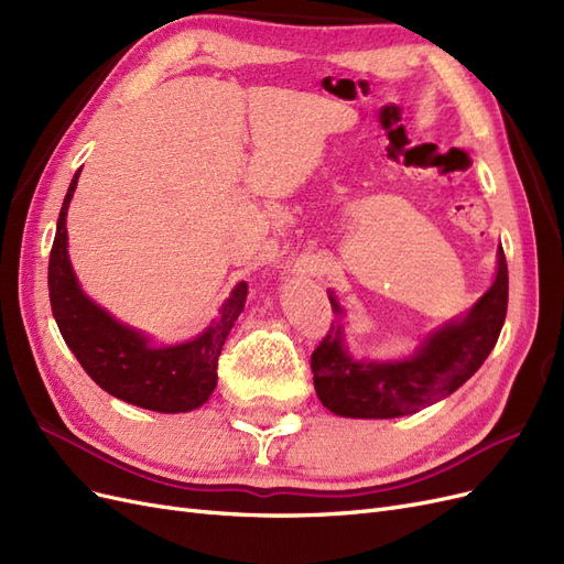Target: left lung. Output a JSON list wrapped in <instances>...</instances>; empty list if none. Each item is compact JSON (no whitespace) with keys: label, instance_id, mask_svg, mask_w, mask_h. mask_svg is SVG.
<instances>
[{"label":"left lung","instance_id":"left-lung-1","mask_svg":"<svg viewBox=\"0 0 564 564\" xmlns=\"http://www.w3.org/2000/svg\"><path fill=\"white\" fill-rule=\"evenodd\" d=\"M332 311L344 315L329 296ZM508 311V265L499 247V270L489 292L470 313L447 322L423 340V346L400 362L352 360L344 346L340 324L313 350L311 369L319 402L338 416L395 419L419 412L464 386L497 346Z\"/></svg>","mask_w":564,"mask_h":564}]
</instances>
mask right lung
Wrapping results in <instances>:
<instances>
[{
	"instance_id": "right-lung-1",
	"label": "right lung",
	"mask_w": 564,
	"mask_h": 564,
	"mask_svg": "<svg viewBox=\"0 0 564 564\" xmlns=\"http://www.w3.org/2000/svg\"><path fill=\"white\" fill-rule=\"evenodd\" d=\"M75 174L63 207L54 247L48 256V299L58 329L82 369L110 392L129 404L152 412L178 414L191 412L209 400L218 379V355L240 317L247 301V282H240L220 308L218 319L207 332L187 344L150 348L148 338L112 319L104 308L84 296L67 259L65 216L77 187Z\"/></svg>"
}]
</instances>
